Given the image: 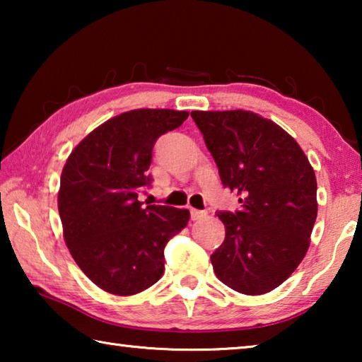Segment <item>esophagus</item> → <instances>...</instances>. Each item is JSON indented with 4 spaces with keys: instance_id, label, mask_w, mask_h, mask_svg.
<instances>
[{
    "instance_id": "obj_1",
    "label": "esophagus",
    "mask_w": 362,
    "mask_h": 362,
    "mask_svg": "<svg viewBox=\"0 0 362 362\" xmlns=\"http://www.w3.org/2000/svg\"><path fill=\"white\" fill-rule=\"evenodd\" d=\"M189 214H192V220H199L206 217L204 211H198V209H189Z\"/></svg>"
}]
</instances>
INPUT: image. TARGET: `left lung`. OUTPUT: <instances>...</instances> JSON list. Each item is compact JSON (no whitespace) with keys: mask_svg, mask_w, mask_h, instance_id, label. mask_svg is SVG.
Here are the masks:
<instances>
[{"mask_svg":"<svg viewBox=\"0 0 362 362\" xmlns=\"http://www.w3.org/2000/svg\"><path fill=\"white\" fill-rule=\"evenodd\" d=\"M220 180L240 194L236 214L218 212L225 241L211 255L223 284L246 296L276 289L310 247L317 216L316 175L297 140L247 110L192 112Z\"/></svg>","mask_w":362,"mask_h":362,"instance_id":"obj_1","label":"left lung"}]
</instances>
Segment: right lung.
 Wrapping results in <instances>:
<instances>
[{
	"label": "right lung",
	"instance_id": "right-lung-1",
	"mask_svg": "<svg viewBox=\"0 0 362 362\" xmlns=\"http://www.w3.org/2000/svg\"><path fill=\"white\" fill-rule=\"evenodd\" d=\"M188 112L139 108L113 116L89 132L60 175L57 196L64 240L76 265L102 291L134 296L164 273V247L185 228L188 209L146 206L156 139L179 127Z\"/></svg>",
	"mask_w": 362,
	"mask_h": 362
}]
</instances>
